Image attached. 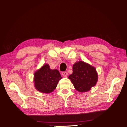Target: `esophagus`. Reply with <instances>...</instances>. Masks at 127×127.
<instances>
[{
    "instance_id": "1",
    "label": "esophagus",
    "mask_w": 127,
    "mask_h": 127,
    "mask_svg": "<svg viewBox=\"0 0 127 127\" xmlns=\"http://www.w3.org/2000/svg\"><path fill=\"white\" fill-rule=\"evenodd\" d=\"M62 74L63 76L66 77L67 75H68V72H67V71H63V72H62Z\"/></svg>"
}]
</instances>
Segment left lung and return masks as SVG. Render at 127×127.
I'll use <instances>...</instances> for the list:
<instances>
[{
	"label": "left lung",
	"mask_w": 127,
	"mask_h": 127,
	"mask_svg": "<svg viewBox=\"0 0 127 127\" xmlns=\"http://www.w3.org/2000/svg\"><path fill=\"white\" fill-rule=\"evenodd\" d=\"M68 78L77 91L85 93L96 85L98 75L95 67L83 61H79L73 65V73Z\"/></svg>",
	"instance_id": "left-lung-1"
}]
</instances>
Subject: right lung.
Wrapping results in <instances>:
<instances>
[{"label": "right lung", "mask_w": 127, "mask_h": 127, "mask_svg": "<svg viewBox=\"0 0 127 127\" xmlns=\"http://www.w3.org/2000/svg\"><path fill=\"white\" fill-rule=\"evenodd\" d=\"M62 78L57 69H51L48 64H44L34 74V85L37 90L48 94L56 88Z\"/></svg>", "instance_id": "obj_1"}]
</instances>
